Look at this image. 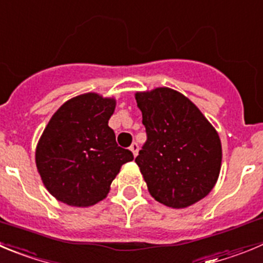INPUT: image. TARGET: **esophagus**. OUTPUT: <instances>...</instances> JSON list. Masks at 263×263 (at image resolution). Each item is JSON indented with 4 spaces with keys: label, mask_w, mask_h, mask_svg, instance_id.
<instances>
[{
    "label": "esophagus",
    "mask_w": 263,
    "mask_h": 263,
    "mask_svg": "<svg viewBox=\"0 0 263 263\" xmlns=\"http://www.w3.org/2000/svg\"><path fill=\"white\" fill-rule=\"evenodd\" d=\"M138 149H139V146H138V143H137V142H134V143L130 146V151L133 152L134 156H137V155H138Z\"/></svg>",
    "instance_id": "34e87169"
}]
</instances>
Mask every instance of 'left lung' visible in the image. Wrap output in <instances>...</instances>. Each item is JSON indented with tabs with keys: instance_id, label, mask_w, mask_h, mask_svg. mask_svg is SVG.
<instances>
[{
	"instance_id": "obj_1",
	"label": "left lung",
	"mask_w": 263,
	"mask_h": 263,
	"mask_svg": "<svg viewBox=\"0 0 263 263\" xmlns=\"http://www.w3.org/2000/svg\"><path fill=\"white\" fill-rule=\"evenodd\" d=\"M147 141L136 157L155 200L187 208L205 197L221 171L218 133L189 98L169 87L137 92Z\"/></svg>"
}]
</instances>
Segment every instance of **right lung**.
I'll list each match as a JSON object with an SVG mask.
<instances>
[{"label":"right lung","mask_w":263,"mask_h":263,"mask_svg":"<svg viewBox=\"0 0 263 263\" xmlns=\"http://www.w3.org/2000/svg\"><path fill=\"white\" fill-rule=\"evenodd\" d=\"M114 98L86 92L52 115L36 148L37 171L47 191L72 206L103 200L120 167L134 159L119 147L108 120Z\"/></svg>","instance_id":"obj_1"}]
</instances>
